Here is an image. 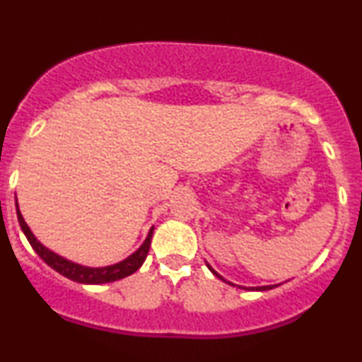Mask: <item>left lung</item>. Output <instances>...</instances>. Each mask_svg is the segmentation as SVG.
Masks as SVG:
<instances>
[{"mask_svg":"<svg viewBox=\"0 0 362 362\" xmlns=\"http://www.w3.org/2000/svg\"><path fill=\"white\" fill-rule=\"evenodd\" d=\"M207 268L209 269H211V272L212 273H214V275L217 276V278H221V280H224V278L223 276H221L219 275V273H217V272H214V269H212L211 267H209V264H207ZM226 283H229V285H233V286H236V285H234V283H230V281H228V280H224ZM275 286H278V285H268V286H252V288L251 290H258V291H264V290H272V288H275ZM246 290H250V288H246Z\"/></svg>","mask_w":362,"mask_h":362,"instance_id":"8db88e82","label":"left lung"}]
</instances>
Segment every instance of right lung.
Returning <instances> with one entry per match:
<instances>
[{"instance_id": "right-lung-1", "label": "right lung", "mask_w": 362, "mask_h": 362, "mask_svg": "<svg viewBox=\"0 0 362 362\" xmlns=\"http://www.w3.org/2000/svg\"><path fill=\"white\" fill-rule=\"evenodd\" d=\"M16 216H18L20 228L25 233V236H27L28 243L32 245L35 252H37V255L40 256V258L45 261L50 268H54L57 273H60L62 276L69 278V280L77 281V283H87V285L110 283V281H116V280H121V278L133 275V273L141 267L143 261L146 259V255L148 251H150V245H151V236H153V228H151L145 239V243L139 246V250L134 251L133 255L128 256L126 259L119 261V263L111 264V267H104V268H89V267H82V264L72 263V261L55 255L54 251L47 250L40 241H37V238L33 236V233L30 230L27 223H25L23 216H21L18 202H16Z\"/></svg>"}]
</instances>
